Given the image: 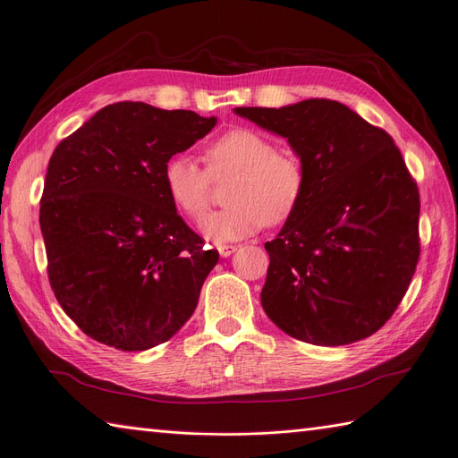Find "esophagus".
Segmentation results:
<instances>
[{
	"label": "esophagus",
	"instance_id": "obj_1",
	"mask_svg": "<svg viewBox=\"0 0 458 458\" xmlns=\"http://www.w3.org/2000/svg\"><path fill=\"white\" fill-rule=\"evenodd\" d=\"M217 252H219L221 258H229L231 254L237 252V246H233V244H217Z\"/></svg>",
	"mask_w": 458,
	"mask_h": 458
}]
</instances>
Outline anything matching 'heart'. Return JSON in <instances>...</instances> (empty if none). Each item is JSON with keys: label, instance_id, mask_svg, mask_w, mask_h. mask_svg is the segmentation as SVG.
<instances>
[{"label": "heart", "instance_id": "b5f03b06", "mask_svg": "<svg viewBox=\"0 0 458 458\" xmlns=\"http://www.w3.org/2000/svg\"><path fill=\"white\" fill-rule=\"evenodd\" d=\"M206 169L189 158L174 157L164 168V187L179 212L200 219L210 202L212 179L229 177L227 208L208 216L200 231L208 241L231 242L254 234L261 225H279L294 216L306 191L301 162L279 152L263 133L234 128L219 135L204 152Z\"/></svg>", "mask_w": 458, "mask_h": 458}]
</instances>
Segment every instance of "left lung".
Listing matches in <instances>:
<instances>
[{
  "label": "left lung",
  "instance_id": "8db88e82",
  "mask_svg": "<svg viewBox=\"0 0 458 458\" xmlns=\"http://www.w3.org/2000/svg\"><path fill=\"white\" fill-rule=\"evenodd\" d=\"M234 114L281 135L306 170V191L269 254L261 306L288 336L345 345L394 315L420 254L417 183L394 140L330 99Z\"/></svg>",
  "mask_w": 458,
  "mask_h": 458
}]
</instances>
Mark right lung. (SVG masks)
<instances>
[{
    "label": "right lung",
    "mask_w": 458,
    "mask_h": 458,
    "mask_svg": "<svg viewBox=\"0 0 458 458\" xmlns=\"http://www.w3.org/2000/svg\"><path fill=\"white\" fill-rule=\"evenodd\" d=\"M216 123L192 110L122 101L55 148L39 202L49 283L89 338L145 352L195 311L219 254L204 250L177 216L162 175Z\"/></svg>",
    "instance_id": "add662e5"
}]
</instances>
